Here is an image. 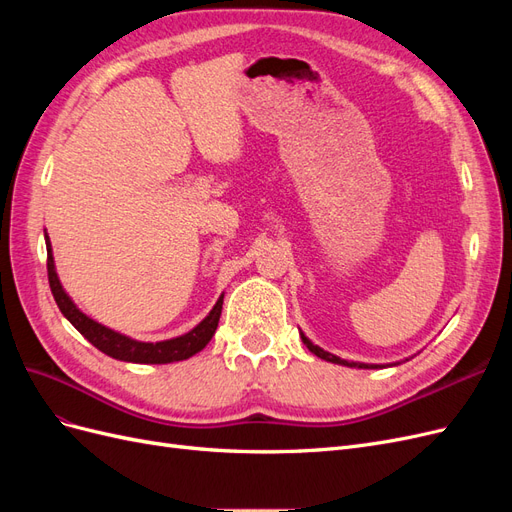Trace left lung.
I'll return each instance as SVG.
<instances>
[{"instance_id":"8db88e82","label":"left lung","mask_w":512,"mask_h":512,"mask_svg":"<svg viewBox=\"0 0 512 512\" xmlns=\"http://www.w3.org/2000/svg\"><path fill=\"white\" fill-rule=\"evenodd\" d=\"M301 339H303V344L309 348V352H314L316 356H320V359L329 361V363L346 365V367H359V369H378V367H380V365H367V363H354V361H344V359H339V356H335V354H331V352H327V350H322V348H318L316 344L309 342V339H307L303 333H301Z\"/></svg>"}]
</instances>
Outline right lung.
I'll return each mask as SVG.
<instances>
[{
	"mask_svg": "<svg viewBox=\"0 0 512 512\" xmlns=\"http://www.w3.org/2000/svg\"><path fill=\"white\" fill-rule=\"evenodd\" d=\"M46 239V271H49V284L51 292L55 297L57 307L61 309L72 327L79 331L87 342L94 344L98 350L104 354L113 356L117 361H126V363H151V365H162V363H175V361H185L194 356L196 352L203 350L218 329L220 314H222V303H224V294L218 299V303L213 305L209 316L205 320H200L196 327L179 337L173 339H164V342H138V339H132L128 335H121L113 329L104 327V324L91 320L85 316L79 307L74 305V301L68 297L64 286H61L57 271H55V260H53V250H51V241L49 235H44Z\"/></svg>",
	"mask_w": 512,
	"mask_h": 512,
	"instance_id": "1",
	"label": "right lung"
}]
</instances>
